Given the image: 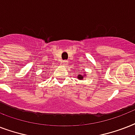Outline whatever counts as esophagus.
Wrapping results in <instances>:
<instances>
[{"label": "esophagus", "instance_id": "obj_1", "mask_svg": "<svg viewBox=\"0 0 135 135\" xmlns=\"http://www.w3.org/2000/svg\"><path fill=\"white\" fill-rule=\"evenodd\" d=\"M67 61L66 60H64V61H62V64H64V65H66L67 64Z\"/></svg>", "mask_w": 135, "mask_h": 135}]
</instances>
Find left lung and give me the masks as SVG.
<instances>
[{
	"instance_id": "1",
	"label": "left lung",
	"mask_w": 135,
	"mask_h": 135,
	"mask_svg": "<svg viewBox=\"0 0 135 135\" xmlns=\"http://www.w3.org/2000/svg\"><path fill=\"white\" fill-rule=\"evenodd\" d=\"M85 75H86V74H85L84 76H83V75H81V74H79L77 78H78V79H79V80H83V78H84Z\"/></svg>"
}]
</instances>
